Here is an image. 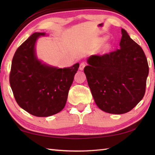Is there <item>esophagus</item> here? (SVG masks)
I'll list each match as a JSON object with an SVG mask.
<instances>
[{"instance_id": "1", "label": "esophagus", "mask_w": 155, "mask_h": 155, "mask_svg": "<svg viewBox=\"0 0 155 155\" xmlns=\"http://www.w3.org/2000/svg\"><path fill=\"white\" fill-rule=\"evenodd\" d=\"M85 63H84V62L81 63V64H80L79 69H80L81 70H83V69H84V68H85Z\"/></svg>"}]
</instances>
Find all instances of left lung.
Instances as JSON below:
<instances>
[{
	"label": "left lung",
	"instance_id": "left-lung-1",
	"mask_svg": "<svg viewBox=\"0 0 155 155\" xmlns=\"http://www.w3.org/2000/svg\"><path fill=\"white\" fill-rule=\"evenodd\" d=\"M119 49L103 55H91L84 68L94 101L112 114L130 111L143 98L149 68L140 46L124 28Z\"/></svg>",
	"mask_w": 155,
	"mask_h": 155
}]
</instances>
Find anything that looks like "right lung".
I'll return each instance as SVG.
<instances>
[{
    "instance_id": "1",
    "label": "right lung",
    "mask_w": 155,
    "mask_h": 155,
    "mask_svg": "<svg viewBox=\"0 0 155 155\" xmlns=\"http://www.w3.org/2000/svg\"><path fill=\"white\" fill-rule=\"evenodd\" d=\"M45 33H34L18 47L13 57L9 83L21 108L37 117L61 111L79 64L58 68L44 64L36 55L35 44Z\"/></svg>"
}]
</instances>
